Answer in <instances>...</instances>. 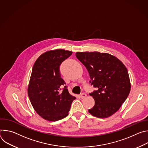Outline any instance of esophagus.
<instances>
[{
    "label": "esophagus",
    "instance_id": "esophagus-1",
    "mask_svg": "<svg viewBox=\"0 0 148 148\" xmlns=\"http://www.w3.org/2000/svg\"><path fill=\"white\" fill-rule=\"evenodd\" d=\"M87 97V94L85 93H82L80 94V97L81 98H85Z\"/></svg>",
    "mask_w": 148,
    "mask_h": 148
}]
</instances>
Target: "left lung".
<instances>
[{"instance_id": "8db88e82", "label": "left lung", "mask_w": 148, "mask_h": 148, "mask_svg": "<svg viewBox=\"0 0 148 148\" xmlns=\"http://www.w3.org/2000/svg\"><path fill=\"white\" fill-rule=\"evenodd\" d=\"M77 58L88 71L91 83L97 91L90 94L95 100L88 110L92 115L108 118L119 110L131 90L127 69L116 57L105 53L77 52Z\"/></svg>"}]
</instances>
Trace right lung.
Masks as SVG:
<instances>
[{
  "label": "right lung",
  "mask_w": 148,
  "mask_h": 148,
  "mask_svg": "<svg viewBox=\"0 0 148 148\" xmlns=\"http://www.w3.org/2000/svg\"><path fill=\"white\" fill-rule=\"evenodd\" d=\"M73 52L63 49L50 50L42 54L33 67L27 92L36 112L49 121L66 117L76 98L64 86L60 66Z\"/></svg>",
  "instance_id": "add662e5"
}]
</instances>
